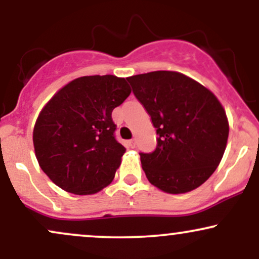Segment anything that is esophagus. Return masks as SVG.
<instances>
[{"instance_id":"esophagus-1","label":"esophagus","mask_w":259,"mask_h":259,"mask_svg":"<svg viewBox=\"0 0 259 259\" xmlns=\"http://www.w3.org/2000/svg\"><path fill=\"white\" fill-rule=\"evenodd\" d=\"M135 144H136L135 140H129V141H127V146L132 147V148L135 147Z\"/></svg>"}]
</instances>
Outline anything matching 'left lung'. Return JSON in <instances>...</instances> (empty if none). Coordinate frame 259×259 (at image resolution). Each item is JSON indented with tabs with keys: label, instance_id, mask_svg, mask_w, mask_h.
Returning <instances> with one entry per match:
<instances>
[{
	"label": "left lung",
	"instance_id": "obj_1",
	"mask_svg": "<svg viewBox=\"0 0 259 259\" xmlns=\"http://www.w3.org/2000/svg\"><path fill=\"white\" fill-rule=\"evenodd\" d=\"M126 79L158 135L152 153H140L148 181L171 195L197 189L214 173L227 148L229 121L221 101L179 72Z\"/></svg>",
	"mask_w": 259,
	"mask_h": 259
}]
</instances>
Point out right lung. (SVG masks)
Segmentation results:
<instances>
[{
    "label": "right lung",
    "instance_id": "add662e5",
    "mask_svg": "<svg viewBox=\"0 0 259 259\" xmlns=\"http://www.w3.org/2000/svg\"><path fill=\"white\" fill-rule=\"evenodd\" d=\"M130 94L124 78L80 76L44 106L32 141L38 165L56 185L94 195L112 183L125 153L114 138L112 112Z\"/></svg>",
    "mask_w": 259,
    "mask_h": 259
}]
</instances>
